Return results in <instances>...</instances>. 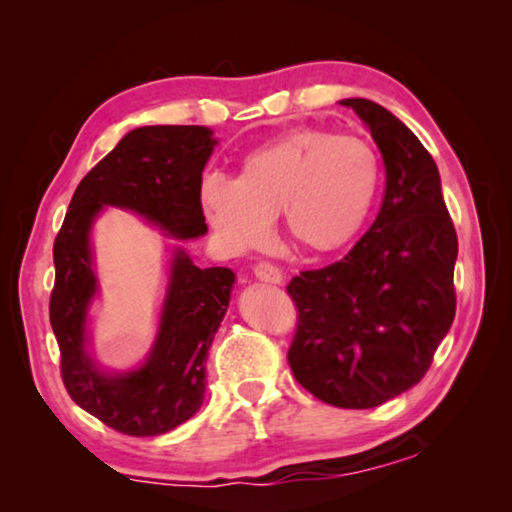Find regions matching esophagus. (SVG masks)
I'll return each instance as SVG.
<instances>
[{"label":"esophagus","mask_w":512,"mask_h":512,"mask_svg":"<svg viewBox=\"0 0 512 512\" xmlns=\"http://www.w3.org/2000/svg\"><path fill=\"white\" fill-rule=\"evenodd\" d=\"M253 273H255V277L257 280H262V282H271V284H282V280H284V275H282V271L277 266H273L271 262H259V264H255V268H253Z\"/></svg>","instance_id":"34e87169"}]
</instances>
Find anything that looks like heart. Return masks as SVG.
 Here are the masks:
<instances>
[{
    "label": "heart",
    "mask_w": 512,
    "mask_h": 512,
    "mask_svg": "<svg viewBox=\"0 0 512 512\" xmlns=\"http://www.w3.org/2000/svg\"><path fill=\"white\" fill-rule=\"evenodd\" d=\"M381 187V160L354 135L300 128L257 146L235 180L207 176L201 207L235 253L266 244L271 219L305 253L327 255L350 244L368 223Z\"/></svg>",
    "instance_id": "heart-1"
}]
</instances>
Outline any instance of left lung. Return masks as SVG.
<instances>
[{"instance_id": "8db88e82", "label": "left lung", "mask_w": 512, "mask_h": 512, "mask_svg": "<svg viewBox=\"0 0 512 512\" xmlns=\"http://www.w3.org/2000/svg\"><path fill=\"white\" fill-rule=\"evenodd\" d=\"M379 146L386 192L375 223L341 262L289 282L298 329L289 366L339 409H372L418 384L456 314L458 239L440 173L393 112L343 99Z\"/></svg>"}]
</instances>
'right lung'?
Instances as JSON below:
<instances>
[{
  "label": "right lung",
  "instance_id": "right-lung-1",
  "mask_svg": "<svg viewBox=\"0 0 512 512\" xmlns=\"http://www.w3.org/2000/svg\"><path fill=\"white\" fill-rule=\"evenodd\" d=\"M216 140L205 126H142L76 187L54 241L49 320L72 400L126 436H160L187 422L205 397V361L230 305L235 273L198 268L176 246L153 348L140 368L101 370L88 350V314L99 291L90 232L106 207L140 214L173 239L207 232L201 185Z\"/></svg>",
  "mask_w": 512,
  "mask_h": 512
}]
</instances>
